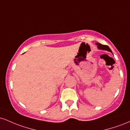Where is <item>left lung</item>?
I'll return each instance as SVG.
<instances>
[{"mask_svg": "<svg viewBox=\"0 0 130 130\" xmlns=\"http://www.w3.org/2000/svg\"><path fill=\"white\" fill-rule=\"evenodd\" d=\"M96 44H97V47L98 49L99 50H105V51H109L112 53V51L111 50V49L109 47V46L107 45H103V44H101L100 43H96Z\"/></svg>", "mask_w": 130, "mask_h": 130, "instance_id": "left-lung-1", "label": "left lung"}]
</instances>
